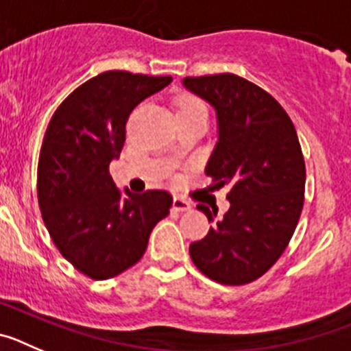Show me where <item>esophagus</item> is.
<instances>
[{
    "mask_svg": "<svg viewBox=\"0 0 351 351\" xmlns=\"http://www.w3.org/2000/svg\"><path fill=\"white\" fill-rule=\"evenodd\" d=\"M172 209L178 210V213H184V210L191 209V204L188 202V200H184V198H181V197H173Z\"/></svg>",
    "mask_w": 351,
    "mask_h": 351,
    "instance_id": "esophagus-1",
    "label": "esophagus"
}]
</instances>
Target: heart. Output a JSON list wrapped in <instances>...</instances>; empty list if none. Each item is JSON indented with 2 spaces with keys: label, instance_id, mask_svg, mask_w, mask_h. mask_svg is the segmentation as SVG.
<instances>
[{
  "label": "heart",
  "instance_id": "heart-1",
  "mask_svg": "<svg viewBox=\"0 0 351 351\" xmlns=\"http://www.w3.org/2000/svg\"><path fill=\"white\" fill-rule=\"evenodd\" d=\"M178 114H207V107L197 96L184 95L178 101Z\"/></svg>",
  "mask_w": 351,
  "mask_h": 351
}]
</instances>
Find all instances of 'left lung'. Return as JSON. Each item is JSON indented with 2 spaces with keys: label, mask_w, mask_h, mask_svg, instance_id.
Instances as JSON below:
<instances>
[{
  "label": "left lung",
  "mask_w": 351,
  "mask_h": 351,
  "mask_svg": "<svg viewBox=\"0 0 351 351\" xmlns=\"http://www.w3.org/2000/svg\"><path fill=\"white\" fill-rule=\"evenodd\" d=\"M182 84L216 108L219 135L206 173L214 188L230 186L221 219L218 209L197 206L214 226L191 243L190 256L216 283H251L283 255L302 213L306 163L295 126L267 91L234 73Z\"/></svg>",
  "instance_id": "8db88e82"
}]
</instances>
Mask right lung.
I'll use <instances>...</instances> for the list:
<instances>
[{
    "mask_svg": "<svg viewBox=\"0 0 351 351\" xmlns=\"http://www.w3.org/2000/svg\"><path fill=\"white\" fill-rule=\"evenodd\" d=\"M170 80L104 71L71 91L49 121L38 158V206L56 247L91 280H110L135 265L156 223L170 213L169 191L121 193L108 173L132 110Z\"/></svg>",
    "mask_w": 351,
    "mask_h": 351,
    "instance_id": "add662e5",
    "label": "right lung"
}]
</instances>
